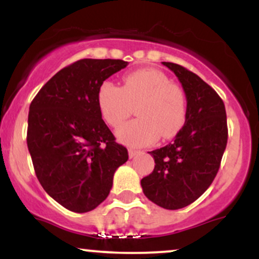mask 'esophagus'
<instances>
[{"label": "esophagus", "instance_id": "34e87169", "mask_svg": "<svg viewBox=\"0 0 259 259\" xmlns=\"http://www.w3.org/2000/svg\"><path fill=\"white\" fill-rule=\"evenodd\" d=\"M141 153V151H138V150H134V148H129V157L130 158H134V157L136 156V154Z\"/></svg>", "mask_w": 259, "mask_h": 259}]
</instances>
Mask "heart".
I'll return each mask as SVG.
<instances>
[{
    "label": "heart",
    "instance_id": "b5f03b06",
    "mask_svg": "<svg viewBox=\"0 0 259 259\" xmlns=\"http://www.w3.org/2000/svg\"><path fill=\"white\" fill-rule=\"evenodd\" d=\"M101 114L109 125L120 126L136 107L134 119L118 130V138L130 146L152 144L160 135L170 139L185 123L186 100L179 85L160 70L146 68L126 74L123 86L102 82L97 94Z\"/></svg>",
    "mask_w": 259,
    "mask_h": 259
}]
</instances>
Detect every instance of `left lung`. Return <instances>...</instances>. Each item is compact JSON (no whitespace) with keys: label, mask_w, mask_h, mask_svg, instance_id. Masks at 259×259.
<instances>
[{"label":"left lung","mask_w":259,"mask_h":259,"mask_svg":"<svg viewBox=\"0 0 259 259\" xmlns=\"http://www.w3.org/2000/svg\"><path fill=\"white\" fill-rule=\"evenodd\" d=\"M162 63L185 92V124L173 142L148 152L156 164L141 186L157 206L180 209L197 200L218 173L228 142L227 113L219 95L200 76L179 64Z\"/></svg>","instance_id":"8db88e82"}]
</instances>
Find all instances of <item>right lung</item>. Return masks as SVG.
Here are the masks:
<instances>
[{
  "instance_id": "obj_1",
  "label": "right lung",
  "mask_w": 259,
  "mask_h": 259,
  "mask_svg": "<svg viewBox=\"0 0 259 259\" xmlns=\"http://www.w3.org/2000/svg\"><path fill=\"white\" fill-rule=\"evenodd\" d=\"M121 59L85 58L53 75L29 108L28 144L35 174L55 201L75 213L106 200L127 150L102 119L97 94L125 68Z\"/></svg>"
}]
</instances>
